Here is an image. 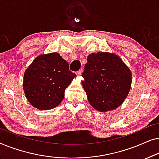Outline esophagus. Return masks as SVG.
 Segmentation results:
<instances>
[{
  "label": "esophagus",
  "mask_w": 159,
  "mask_h": 159,
  "mask_svg": "<svg viewBox=\"0 0 159 159\" xmlns=\"http://www.w3.org/2000/svg\"><path fill=\"white\" fill-rule=\"evenodd\" d=\"M82 69H80V70H79L78 71H77V72H76V75H77V76H80L82 75Z\"/></svg>",
  "instance_id": "1"
}]
</instances>
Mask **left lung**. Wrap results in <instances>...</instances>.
Wrapping results in <instances>:
<instances>
[{
	"label": "left lung",
	"instance_id": "8db88e82",
	"mask_svg": "<svg viewBox=\"0 0 159 159\" xmlns=\"http://www.w3.org/2000/svg\"><path fill=\"white\" fill-rule=\"evenodd\" d=\"M82 77L89 103L101 112L120 106L131 88L130 69L119 56L108 52L90 54Z\"/></svg>",
	"mask_w": 159,
	"mask_h": 159
}]
</instances>
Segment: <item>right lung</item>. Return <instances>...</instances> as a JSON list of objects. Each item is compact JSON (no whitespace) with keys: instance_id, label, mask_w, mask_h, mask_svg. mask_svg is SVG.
<instances>
[{"instance_id":"1","label":"right lung","mask_w":159,"mask_h":159,"mask_svg":"<svg viewBox=\"0 0 159 159\" xmlns=\"http://www.w3.org/2000/svg\"><path fill=\"white\" fill-rule=\"evenodd\" d=\"M75 77L59 53L42 54L34 58L25 71V96L38 109H52L61 103L65 90Z\"/></svg>"}]
</instances>
